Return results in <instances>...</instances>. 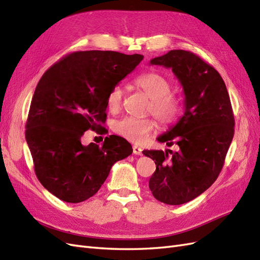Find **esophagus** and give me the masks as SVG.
<instances>
[{
	"label": "esophagus",
	"instance_id": "obj_1",
	"mask_svg": "<svg viewBox=\"0 0 260 260\" xmlns=\"http://www.w3.org/2000/svg\"><path fill=\"white\" fill-rule=\"evenodd\" d=\"M132 148H133V154L135 155H142V148L141 147L135 145Z\"/></svg>",
	"mask_w": 260,
	"mask_h": 260
}]
</instances>
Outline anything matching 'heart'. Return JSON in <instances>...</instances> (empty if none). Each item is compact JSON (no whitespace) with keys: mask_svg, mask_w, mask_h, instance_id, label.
Segmentation results:
<instances>
[{"mask_svg":"<svg viewBox=\"0 0 260 260\" xmlns=\"http://www.w3.org/2000/svg\"><path fill=\"white\" fill-rule=\"evenodd\" d=\"M135 85L151 99L147 106V114H152L162 125L174 123L181 114V100L171 93V83L164 76L157 73H146L137 77ZM123 91L116 85L107 95V107L111 112H117L121 107ZM156 122L151 118L138 119L125 117L114 124V131L118 136L132 143H142L156 129Z\"/></svg>","mask_w":260,"mask_h":260,"instance_id":"obj_1","label":"heart"}]
</instances>
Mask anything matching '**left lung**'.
Instances as JSON below:
<instances>
[{"label":"left lung","mask_w":260,"mask_h":260,"mask_svg":"<svg viewBox=\"0 0 260 260\" xmlns=\"http://www.w3.org/2000/svg\"><path fill=\"white\" fill-rule=\"evenodd\" d=\"M149 62L171 68L185 95L183 116L157 138L178 151H143L156 164L148 182L154 198L181 205L205 192L222 169L234 135L230 96L217 70L192 52L172 50Z\"/></svg>","instance_id":"1"}]
</instances>
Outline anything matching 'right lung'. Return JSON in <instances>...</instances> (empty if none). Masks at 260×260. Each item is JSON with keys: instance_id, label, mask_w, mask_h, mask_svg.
<instances>
[{"instance_id": "add662e5", "label": "right lung", "mask_w": 260, "mask_h": 260, "mask_svg": "<svg viewBox=\"0 0 260 260\" xmlns=\"http://www.w3.org/2000/svg\"><path fill=\"white\" fill-rule=\"evenodd\" d=\"M143 55L113 51L74 52L39 81L26 123L36 176L57 199L80 203L105 182L113 165L132 154L127 140L106 137L103 145L81 144L86 130H102L107 95Z\"/></svg>"}]
</instances>
